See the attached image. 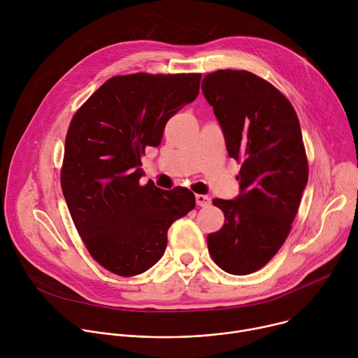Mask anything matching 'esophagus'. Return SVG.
<instances>
[{
	"label": "esophagus",
	"mask_w": 358,
	"mask_h": 358,
	"mask_svg": "<svg viewBox=\"0 0 358 358\" xmlns=\"http://www.w3.org/2000/svg\"><path fill=\"white\" fill-rule=\"evenodd\" d=\"M195 201L198 207H208L211 203V198L208 195H202V194H196Z\"/></svg>",
	"instance_id": "esophagus-1"
}]
</instances>
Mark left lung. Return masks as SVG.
<instances>
[{
    "label": "left lung",
    "mask_w": 358,
    "mask_h": 358,
    "mask_svg": "<svg viewBox=\"0 0 358 358\" xmlns=\"http://www.w3.org/2000/svg\"><path fill=\"white\" fill-rule=\"evenodd\" d=\"M201 87L229 157L241 162V194L213 201L225 224L207 236L208 250L222 271L249 275L264 268L286 241L308 185L299 119L273 85L248 71L208 73Z\"/></svg>",
    "instance_id": "1"
}]
</instances>
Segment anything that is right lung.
I'll return each mask as SVG.
<instances>
[{
  "label": "right lung",
  "instance_id": "obj_1",
  "mask_svg": "<svg viewBox=\"0 0 358 358\" xmlns=\"http://www.w3.org/2000/svg\"><path fill=\"white\" fill-rule=\"evenodd\" d=\"M199 73L115 76L72 117L61 185L73 224L92 258L119 276L156 265L171 224L195 207L182 187L140 185V157L162 143L164 127L195 100Z\"/></svg>",
  "mask_w": 358,
  "mask_h": 358
}]
</instances>
